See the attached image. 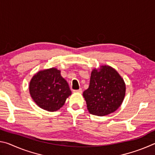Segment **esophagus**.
<instances>
[{
	"instance_id": "1",
	"label": "esophagus",
	"mask_w": 155,
	"mask_h": 155,
	"mask_svg": "<svg viewBox=\"0 0 155 155\" xmlns=\"http://www.w3.org/2000/svg\"><path fill=\"white\" fill-rule=\"evenodd\" d=\"M74 92H77V93H82L83 92V90L81 88H80L79 90H73Z\"/></svg>"
}]
</instances>
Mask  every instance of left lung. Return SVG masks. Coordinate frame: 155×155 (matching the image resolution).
Masks as SVG:
<instances>
[{"mask_svg":"<svg viewBox=\"0 0 155 155\" xmlns=\"http://www.w3.org/2000/svg\"><path fill=\"white\" fill-rule=\"evenodd\" d=\"M126 86L124 80L114 68L103 65L100 71L91 74L90 86L83 97L91 114L103 116L114 112L124 100Z\"/></svg>","mask_w":155,"mask_h":155,"instance_id":"obj_1","label":"left lung"}]
</instances>
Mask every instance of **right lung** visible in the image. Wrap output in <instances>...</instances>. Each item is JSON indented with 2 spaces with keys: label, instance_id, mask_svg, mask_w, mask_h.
<instances>
[{
  "label": "right lung",
  "instance_id": "obj_1",
  "mask_svg": "<svg viewBox=\"0 0 155 155\" xmlns=\"http://www.w3.org/2000/svg\"><path fill=\"white\" fill-rule=\"evenodd\" d=\"M29 91L35 103L48 111L59 109L72 93L67 81L56 68L34 75L29 84Z\"/></svg>",
  "mask_w": 155,
  "mask_h": 155
}]
</instances>
